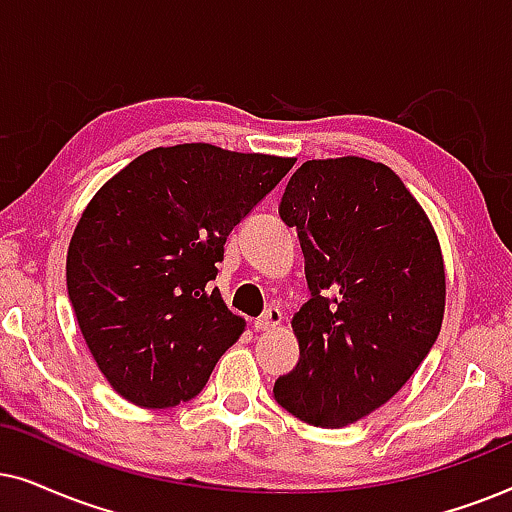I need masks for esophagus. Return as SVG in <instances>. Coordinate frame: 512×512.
<instances>
[{
    "label": "esophagus",
    "instance_id": "esophagus-1",
    "mask_svg": "<svg viewBox=\"0 0 512 512\" xmlns=\"http://www.w3.org/2000/svg\"><path fill=\"white\" fill-rule=\"evenodd\" d=\"M281 318H283V313H281V309H276V306H269L267 311L262 313L260 318H255V330H271V327H276V325H281Z\"/></svg>",
    "mask_w": 512,
    "mask_h": 512
}]
</instances>
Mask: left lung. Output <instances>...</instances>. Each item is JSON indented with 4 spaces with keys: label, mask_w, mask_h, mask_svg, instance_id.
I'll return each instance as SVG.
<instances>
[{
    "label": "left lung",
    "mask_w": 512,
    "mask_h": 512,
    "mask_svg": "<svg viewBox=\"0 0 512 512\" xmlns=\"http://www.w3.org/2000/svg\"><path fill=\"white\" fill-rule=\"evenodd\" d=\"M278 215L297 229L311 297L274 398L311 426H349L388 403L440 335V243L403 180L358 156L302 163Z\"/></svg>",
    "instance_id": "left-lung-1"
}]
</instances>
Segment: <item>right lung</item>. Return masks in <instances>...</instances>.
I'll list each match as a JSON object with an SVG mask.
<instances>
[{
	"instance_id": "add662e5",
	"label": "right lung",
	"mask_w": 512,
	"mask_h": 512,
	"mask_svg": "<svg viewBox=\"0 0 512 512\" xmlns=\"http://www.w3.org/2000/svg\"><path fill=\"white\" fill-rule=\"evenodd\" d=\"M295 159L215 145L145 152L74 229L67 295L114 391L140 407L187 403L243 332L213 288L224 243Z\"/></svg>"
}]
</instances>
